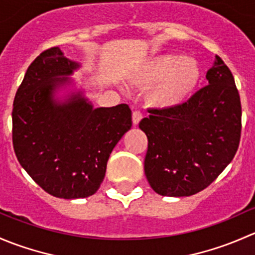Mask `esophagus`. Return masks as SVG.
I'll return each mask as SVG.
<instances>
[{
	"label": "esophagus",
	"instance_id": "esophagus-1",
	"mask_svg": "<svg viewBox=\"0 0 255 255\" xmlns=\"http://www.w3.org/2000/svg\"><path fill=\"white\" fill-rule=\"evenodd\" d=\"M142 113H140L139 111H134L133 112V115H132V120H133V125L134 126H137L138 123L140 122V120H142Z\"/></svg>",
	"mask_w": 255,
	"mask_h": 255
}]
</instances>
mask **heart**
Wrapping results in <instances>:
<instances>
[{
	"label": "heart",
	"instance_id": "1",
	"mask_svg": "<svg viewBox=\"0 0 255 255\" xmlns=\"http://www.w3.org/2000/svg\"><path fill=\"white\" fill-rule=\"evenodd\" d=\"M201 78L199 63L190 56L160 54L139 69L135 80L151 86L146 101L159 110H174L186 104Z\"/></svg>",
	"mask_w": 255,
	"mask_h": 255
}]
</instances>
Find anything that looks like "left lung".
I'll list each match as a JSON object with an SVG mask.
<instances>
[{
	"instance_id": "1",
	"label": "left lung",
	"mask_w": 255,
	"mask_h": 255,
	"mask_svg": "<svg viewBox=\"0 0 255 255\" xmlns=\"http://www.w3.org/2000/svg\"><path fill=\"white\" fill-rule=\"evenodd\" d=\"M202 87L181 107L150 110L139 128L148 138L144 173L161 196H191L216 180L239 145L242 107L235 79L220 56Z\"/></svg>"
}]
</instances>
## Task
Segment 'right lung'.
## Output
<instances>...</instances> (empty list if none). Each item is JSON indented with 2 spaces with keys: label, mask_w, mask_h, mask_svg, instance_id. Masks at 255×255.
<instances>
[{
  "label": "right lung",
  "mask_w": 255,
  "mask_h": 255,
  "mask_svg": "<svg viewBox=\"0 0 255 255\" xmlns=\"http://www.w3.org/2000/svg\"><path fill=\"white\" fill-rule=\"evenodd\" d=\"M81 68L60 48L43 51L18 87L12 112L16 156L44 191L84 199L99 190L116 144L132 127L126 104L97 107L69 78Z\"/></svg>",
  "instance_id": "add662e5"
}]
</instances>
